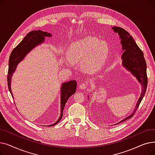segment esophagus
I'll return each instance as SVG.
<instances>
[{"instance_id":"34e87169","label":"esophagus","mask_w":155,"mask_h":155,"mask_svg":"<svg viewBox=\"0 0 155 155\" xmlns=\"http://www.w3.org/2000/svg\"><path fill=\"white\" fill-rule=\"evenodd\" d=\"M86 87H87V85L85 84H84V83H82L79 86V88L80 89H82V90H84V89H85Z\"/></svg>"}]
</instances>
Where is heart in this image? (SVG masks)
Returning <instances> with one entry per match:
<instances>
[{
	"instance_id": "heart-1",
	"label": "heart",
	"mask_w": 155,
	"mask_h": 155,
	"mask_svg": "<svg viewBox=\"0 0 155 155\" xmlns=\"http://www.w3.org/2000/svg\"><path fill=\"white\" fill-rule=\"evenodd\" d=\"M109 48L106 42L94 37H86L71 43L68 48V54L64 60L80 62L82 69L88 73L99 70L107 61Z\"/></svg>"
}]
</instances>
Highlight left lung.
Returning a JSON list of instances; mask_svg holds the SVG:
<instances>
[{"instance_id": "obj_1", "label": "left lung", "mask_w": 155, "mask_h": 155, "mask_svg": "<svg viewBox=\"0 0 155 155\" xmlns=\"http://www.w3.org/2000/svg\"><path fill=\"white\" fill-rule=\"evenodd\" d=\"M112 29L115 32L118 33L121 40L120 43L123 46L122 50L124 51L121 57L123 59V65L137 79L138 82L142 86L141 94L137 102L134 112L131 115L118 123H120L131 118L136 112L146 93L148 85V78L146 73V63L143 56L144 54L136 43L133 37L127 31L120 27H112Z\"/></svg>"}]
</instances>
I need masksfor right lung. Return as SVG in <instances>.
Segmentation results:
<instances>
[{"instance_id": "right-lung-1", "label": "right lung", "mask_w": 155, "mask_h": 155, "mask_svg": "<svg viewBox=\"0 0 155 155\" xmlns=\"http://www.w3.org/2000/svg\"><path fill=\"white\" fill-rule=\"evenodd\" d=\"M51 34L41 30H34L29 32L24 38L22 41L12 50L9 61V70L7 75L8 88L11 94L12 98L14 97L11 91V78L14 72L17 68L18 64L22 61L26 55L30 52L32 49L38 45L41 44L45 39V37H51ZM77 89V82L75 80H70L69 82L62 84L61 87V114L60 117L55 123L46 126H52L56 124L61 119L63 116V111L65 104L68 99L73 94H75Z\"/></svg>"}]
</instances>
